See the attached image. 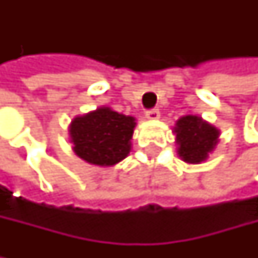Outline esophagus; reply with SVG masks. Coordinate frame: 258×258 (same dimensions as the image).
Wrapping results in <instances>:
<instances>
[{
	"label": "esophagus",
	"instance_id": "obj_1",
	"mask_svg": "<svg viewBox=\"0 0 258 258\" xmlns=\"http://www.w3.org/2000/svg\"><path fill=\"white\" fill-rule=\"evenodd\" d=\"M159 117H161V114L158 109H150L146 112V118H149V120H158Z\"/></svg>",
	"mask_w": 258,
	"mask_h": 258
}]
</instances>
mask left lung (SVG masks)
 Masks as SVG:
<instances>
[{"label":"left lung","instance_id":"8db88e82","mask_svg":"<svg viewBox=\"0 0 258 258\" xmlns=\"http://www.w3.org/2000/svg\"><path fill=\"white\" fill-rule=\"evenodd\" d=\"M173 132L176 135L178 155L188 164H201L219 143V129L198 115L181 117Z\"/></svg>","mask_w":258,"mask_h":258}]
</instances>
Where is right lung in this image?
Masks as SVG:
<instances>
[{"label":"right lung","mask_w":258,"mask_h":258,"mask_svg":"<svg viewBox=\"0 0 258 258\" xmlns=\"http://www.w3.org/2000/svg\"><path fill=\"white\" fill-rule=\"evenodd\" d=\"M135 118L100 106L76 117L70 124L74 153L94 166L111 167L131 152Z\"/></svg>","instance_id":"right-lung-1"}]
</instances>
